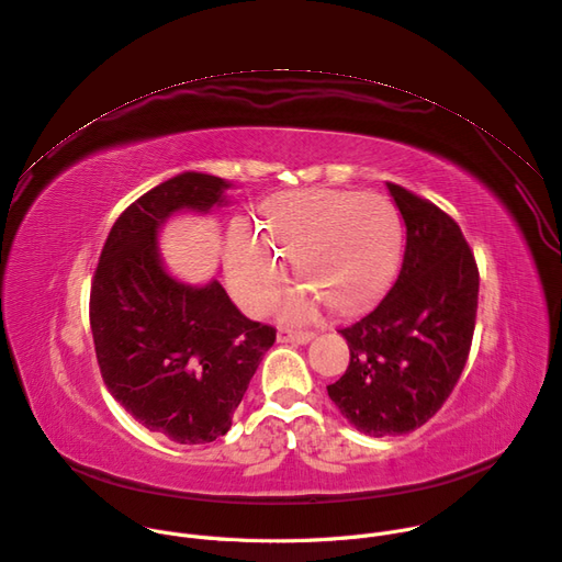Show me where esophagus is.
Returning a JSON list of instances; mask_svg holds the SVG:
<instances>
[{"label": "esophagus", "instance_id": "obj_1", "mask_svg": "<svg viewBox=\"0 0 562 562\" xmlns=\"http://www.w3.org/2000/svg\"><path fill=\"white\" fill-rule=\"evenodd\" d=\"M314 340L312 331H297V329H280L278 331V342H291V345H307Z\"/></svg>", "mask_w": 562, "mask_h": 562}]
</instances>
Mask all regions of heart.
Segmentation results:
<instances>
[{
	"label": "heart",
	"mask_w": 562,
	"mask_h": 562,
	"mask_svg": "<svg viewBox=\"0 0 562 562\" xmlns=\"http://www.w3.org/2000/svg\"><path fill=\"white\" fill-rule=\"evenodd\" d=\"M398 246L392 203L372 192L307 188L271 196L260 228L231 224L224 271L235 300L252 314H269L289 289L284 262L336 310L368 302L385 282Z\"/></svg>",
	"instance_id": "heart-1"
}]
</instances>
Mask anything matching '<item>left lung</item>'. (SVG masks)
Returning a JSON list of instances; mask_svg holds the SVG:
<instances>
[{"label":"left lung","instance_id":"8db88e82","mask_svg":"<svg viewBox=\"0 0 562 562\" xmlns=\"http://www.w3.org/2000/svg\"><path fill=\"white\" fill-rule=\"evenodd\" d=\"M387 190L405 224L403 262L376 307L338 329L349 368L327 385L340 415L370 437L411 432L443 405L469 359L480 291L459 226L411 190Z\"/></svg>","mask_w":562,"mask_h":562}]
</instances>
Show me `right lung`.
Returning a JSON list of instances; mask_svg holds the SVG:
<instances>
[{
    "instance_id": "obj_1",
    "label": "right lung",
    "mask_w": 562,
    "mask_h": 562,
    "mask_svg": "<svg viewBox=\"0 0 562 562\" xmlns=\"http://www.w3.org/2000/svg\"><path fill=\"white\" fill-rule=\"evenodd\" d=\"M231 186L181 172L138 196L112 226L91 284L89 323L108 390L140 426L177 443L231 430L276 342V329L239 314L217 278L181 282L161 258L164 224L226 206Z\"/></svg>"
}]
</instances>
